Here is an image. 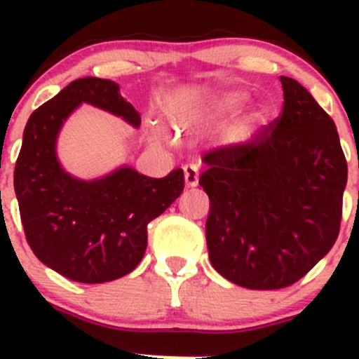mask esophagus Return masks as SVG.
Listing matches in <instances>:
<instances>
[{
  "instance_id": "34e87169",
  "label": "esophagus",
  "mask_w": 359,
  "mask_h": 359,
  "mask_svg": "<svg viewBox=\"0 0 359 359\" xmlns=\"http://www.w3.org/2000/svg\"><path fill=\"white\" fill-rule=\"evenodd\" d=\"M184 179H186L187 187H196L198 180H200V168L196 165H186L184 166Z\"/></svg>"
}]
</instances>
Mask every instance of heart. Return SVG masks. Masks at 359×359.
Here are the masks:
<instances>
[{"label":"heart","instance_id":"obj_1","mask_svg":"<svg viewBox=\"0 0 359 359\" xmlns=\"http://www.w3.org/2000/svg\"><path fill=\"white\" fill-rule=\"evenodd\" d=\"M245 102H247V95H245L243 92H229V93H224L222 97H219V99L213 102V106H215V109L222 112H234L240 109V107H243ZM255 118L262 119L264 112L262 111L255 112Z\"/></svg>","mask_w":359,"mask_h":359}]
</instances>
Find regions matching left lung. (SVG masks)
Listing matches in <instances>:
<instances>
[{
	"label": "left lung",
	"mask_w": 359,
	"mask_h": 359,
	"mask_svg": "<svg viewBox=\"0 0 359 359\" xmlns=\"http://www.w3.org/2000/svg\"><path fill=\"white\" fill-rule=\"evenodd\" d=\"M280 79V116L250 142L206 153L200 175L210 262L252 290L290 287L330 252L347 182L334 119L299 81Z\"/></svg>",
	"instance_id": "8db88e82"
}]
</instances>
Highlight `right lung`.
<instances>
[{"label":"right lung","mask_w":359,"mask_h":359,"mask_svg":"<svg viewBox=\"0 0 359 359\" xmlns=\"http://www.w3.org/2000/svg\"><path fill=\"white\" fill-rule=\"evenodd\" d=\"M81 102L121 116L133 126L140 114L111 79L79 78L31 114L13 172L25 240L50 269L79 283H104L132 273L147 247V224L184 189V172L163 179L130 166L104 179L78 180L60 168L55 140Z\"/></svg>","instance_id":"1"}]
</instances>
